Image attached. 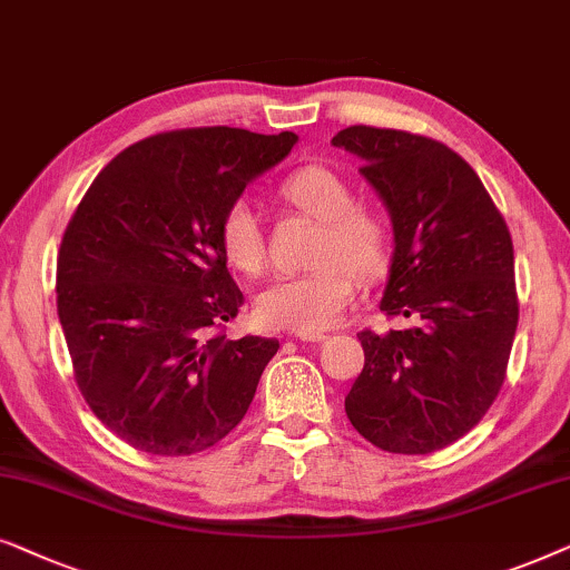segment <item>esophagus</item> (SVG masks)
<instances>
[{"label":"esophagus","mask_w":570,"mask_h":570,"mask_svg":"<svg viewBox=\"0 0 570 570\" xmlns=\"http://www.w3.org/2000/svg\"><path fill=\"white\" fill-rule=\"evenodd\" d=\"M297 338H299V341H309V344H321V341L328 338V333H323V331H317V333L297 331Z\"/></svg>","instance_id":"esophagus-1"}]
</instances>
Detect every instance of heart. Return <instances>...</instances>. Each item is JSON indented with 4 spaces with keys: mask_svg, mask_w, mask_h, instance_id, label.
Masks as SVG:
<instances>
[{
    "mask_svg": "<svg viewBox=\"0 0 570 570\" xmlns=\"http://www.w3.org/2000/svg\"><path fill=\"white\" fill-rule=\"evenodd\" d=\"M284 200L321 222L309 263L313 271L276 278L255 297V321L271 331L317 333L331 328L354 299L356 278L383 276L391 261L389 222L356 206L354 189L328 166H305L281 185ZM226 263L245 276L265 268V242L255 210L234 200L218 224Z\"/></svg>",
    "mask_w": 570,
    "mask_h": 570,
    "instance_id": "obj_1",
    "label": "heart"
}]
</instances>
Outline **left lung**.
I'll return each mask as SVG.
<instances>
[{"instance_id":"obj_1","label":"left lung","mask_w":570,"mask_h":570,"mask_svg":"<svg viewBox=\"0 0 570 570\" xmlns=\"http://www.w3.org/2000/svg\"><path fill=\"white\" fill-rule=\"evenodd\" d=\"M360 156L393 222L381 309L406 331H362L364 367L348 422L389 453H432L464 438L505 381L519 297L513 242L476 171L445 142L354 125L331 140Z\"/></svg>"}]
</instances>
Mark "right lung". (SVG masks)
<instances>
[{
  "label": "right lung",
  "mask_w": 570,
  "mask_h": 570,
  "mask_svg": "<svg viewBox=\"0 0 570 570\" xmlns=\"http://www.w3.org/2000/svg\"><path fill=\"white\" fill-rule=\"evenodd\" d=\"M294 142L239 127L150 135L75 208L57 257L59 323L90 412L132 449L200 453L247 414L278 341L226 336L245 294L218 224Z\"/></svg>",
  "instance_id": "1"
}]
</instances>
